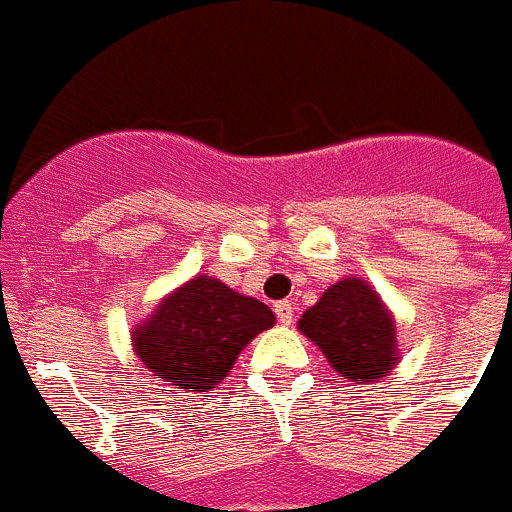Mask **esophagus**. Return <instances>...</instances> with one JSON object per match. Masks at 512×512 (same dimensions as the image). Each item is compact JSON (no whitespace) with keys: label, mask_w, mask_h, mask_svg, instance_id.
<instances>
[{"label":"esophagus","mask_w":512,"mask_h":512,"mask_svg":"<svg viewBox=\"0 0 512 512\" xmlns=\"http://www.w3.org/2000/svg\"><path fill=\"white\" fill-rule=\"evenodd\" d=\"M273 311H276L278 323H281V326H291V323H293V306H291V303L278 301L276 306H273Z\"/></svg>","instance_id":"obj_1"}]
</instances>
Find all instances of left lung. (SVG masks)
Wrapping results in <instances>:
<instances>
[{"mask_svg": "<svg viewBox=\"0 0 512 512\" xmlns=\"http://www.w3.org/2000/svg\"><path fill=\"white\" fill-rule=\"evenodd\" d=\"M298 331L351 383L383 381L401 361L396 318L376 288L358 276L328 286L298 318Z\"/></svg>", "mask_w": 512, "mask_h": 512, "instance_id": "8db88e82", "label": "left lung"}]
</instances>
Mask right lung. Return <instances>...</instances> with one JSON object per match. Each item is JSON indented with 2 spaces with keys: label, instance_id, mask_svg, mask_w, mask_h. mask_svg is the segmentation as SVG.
Wrapping results in <instances>:
<instances>
[{
  "label": "right lung",
  "instance_id": "right-lung-1",
  "mask_svg": "<svg viewBox=\"0 0 512 512\" xmlns=\"http://www.w3.org/2000/svg\"><path fill=\"white\" fill-rule=\"evenodd\" d=\"M273 323L276 316L266 303L199 273L131 328V346L156 378L206 393L229 376L246 343Z\"/></svg>",
  "mask_w": 512,
  "mask_h": 512
}]
</instances>
